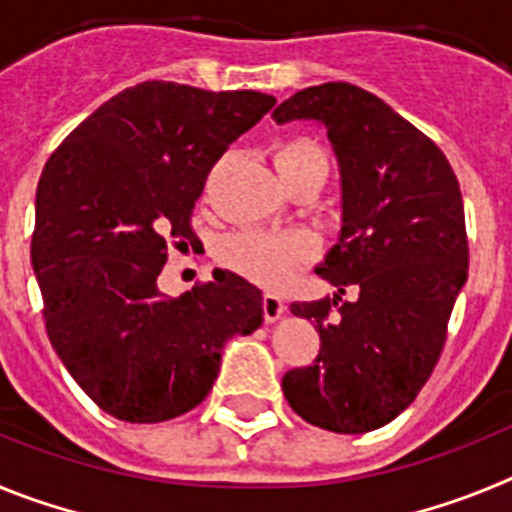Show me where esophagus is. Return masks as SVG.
Segmentation results:
<instances>
[{
	"instance_id": "esophagus-1",
	"label": "esophagus",
	"mask_w": 512,
	"mask_h": 512,
	"mask_svg": "<svg viewBox=\"0 0 512 512\" xmlns=\"http://www.w3.org/2000/svg\"><path fill=\"white\" fill-rule=\"evenodd\" d=\"M261 307H264L266 323H274V320H279L284 315V310H287V305L282 302V297H277V295H264Z\"/></svg>"
}]
</instances>
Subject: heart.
Listing matches in <instances>:
<instances>
[{
  "label": "heart",
  "instance_id": "b5f03b06",
  "mask_svg": "<svg viewBox=\"0 0 512 512\" xmlns=\"http://www.w3.org/2000/svg\"><path fill=\"white\" fill-rule=\"evenodd\" d=\"M279 174L289 169H300L310 164H328L320 148L310 140H289L274 153ZM315 256V241L302 230L289 233H269V230H238L223 238L217 248L220 264L230 271L261 284L277 289L295 279L302 266L310 264Z\"/></svg>",
  "mask_w": 512,
  "mask_h": 512
}]
</instances>
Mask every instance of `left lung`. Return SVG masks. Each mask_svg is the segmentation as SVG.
Listing matches in <instances>:
<instances>
[{
	"label": "left lung",
	"instance_id": "1",
	"mask_svg": "<svg viewBox=\"0 0 512 512\" xmlns=\"http://www.w3.org/2000/svg\"><path fill=\"white\" fill-rule=\"evenodd\" d=\"M274 120L325 125L341 169L343 225L318 274L354 303L292 302L315 323L318 359L289 369V408L333 433H366L418 397L467 282L456 174L441 148L366 89L328 81L284 99Z\"/></svg>",
	"mask_w": 512,
	"mask_h": 512
}]
</instances>
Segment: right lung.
<instances>
[{
	"label": "right lung",
	"mask_w": 512,
	"mask_h": 512,
	"mask_svg": "<svg viewBox=\"0 0 512 512\" xmlns=\"http://www.w3.org/2000/svg\"><path fill=\"white\" fill-rule=\"evenodd\" d=\"M277 99L143 81L94 110L51 153L30 246L51 346L81 390L125 423L189 413L223 346L264 323L261 292L233 271L182 297L156 279L166 243L194 241V202L217 158Z\"/></svg>",
	"instance_id": "obj_1"
}]
</instances>
